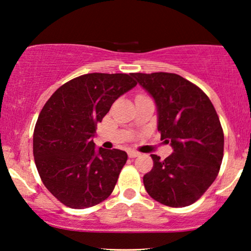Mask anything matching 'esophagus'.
I'll return each instance as SVG.
<instances>
[{
  "instance_id": "1",
  "label": "esophagus",
  "mask_w": 251,
  "mask_h": 251,
  "mask_svg": "<svg viewBox=\"0 0 251 251\" xmlns=\"http://www.w3.org/2000/svg\"><path fill=\"white\" fill-rule=\"evenodd\" d=\"M128 155H129V157H137V156L140 155V153L137 152V151L129 150V151H128Z\"/></svg>"
}]
</instances>
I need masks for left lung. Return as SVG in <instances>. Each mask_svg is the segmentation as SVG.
I'll list each match as a JSON object with an SVG mask.
<instances>
[{"instance_id": "8db88e82", "label": "left lung", "mask_w": 251, "mask_h": 251, "mask_svg": "<svg viewBox=\"0 0 251 251\" xmlns=\"http://www.w3.org/2000/svg\"><path fill=\"white\" fill-rule=\"evenodd\" d=\"M157 106V130L174 153L160 160L144 186L154 200L173 208L198 201L214 183L224 155V132L210 99L198 85L166 72L132 73Z\"/></svg>"}]
</instances>
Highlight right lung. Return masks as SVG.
Wrapping results in <instances>:
<instances>
[{"label": "right lung", "instance_id": "right-lung-1", "mask_svg": "<svg viewBox=\"0 0 251 251\" xmlns=\"http://www.w3.org/2000/svg\"><path fill=\"white\" fill-rule=\"evenodd\" d=\"M136 84L132 74H84L43 106L33 133L34 160L44 186L66 207H94L112 194L128 155L96 151L92 137L113 102Z\"/></svg>", "mask_w": 251, "mask_h": 251}]
</instances>
